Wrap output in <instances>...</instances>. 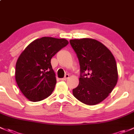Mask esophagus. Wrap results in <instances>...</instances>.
Here are the masks:
<instances>
[{
  "label": "esophagus",
  "mask_w": 134,
  "mask_h": 134,
  "mask_svg": "<svg viewBox=\"0 0 134 134\" xmlns=\"http://www.w3.org/2000/svg\"><path fill=\"white\" fill-rule=\"evenodd\" d=\"M69 74H65V77L63 78H62L61 79V80H67V78H69Z\"/></svg>",
  "instance_id": "obj_1"
}]
</instances>
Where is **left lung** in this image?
<instances>
[{"label":"left lung","mask_w":134,"mask_h":134,"mask_svg":"<svg viewBox=\"0 0 134 134\" xmlns=\"http://www.w3.org/2000/svg\"><path fill=\"white\" fill-rule=\"evenodd\" d=\"M80 66V82L74 96L88 105L99 103L108 97L118 81L114 57L101 42L91 38L70 40Z\"/></svg>","instance_id":"1"}]
</instances>
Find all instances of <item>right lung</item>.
<instances>
[{
  "mask_svg": "<svg viewBox=\"0 0 134 134\" xmlns=\"http://www.w3.org/2000/svg\"><path fill=\"white\" fill-rule=\"evenodd\" d=\"M68 43L65 39L45 36L34 40L21 53L16 63L15 79L28 99L36 102L52 94L56 79L51 60Z\"/></svg>",
  "mask_w": 134,
  "mask_h": 134,
  "instance_id": "add662e5",
  "label": "right lung"
}]
</instances>
